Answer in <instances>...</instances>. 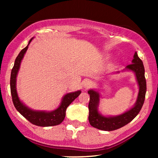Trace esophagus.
Returning a JSON list of instances; mask_svg holds the SVG:
<instances>
[{
  "instance_id": "obj_1",
  "label": "esophagus",
  "mask_w": 158,
  "mask_h": 158,
  "mask_svg": "<svg viewBox=\"0 0 158 158\" xmlns=\"http://www.w3.org/2000/svg\"><path fill=\"white\" fill-rule=\"evenodd\" d=\"M92 85H93L92 81H88H88H85L83 83V86H84V88H89Z\"/></svg>"
}]
</instances>
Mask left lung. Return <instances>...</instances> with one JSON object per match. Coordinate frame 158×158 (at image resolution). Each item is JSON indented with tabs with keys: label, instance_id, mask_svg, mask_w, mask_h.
<instances>
[{
	"label": "left lung",
	"instance_id": "obj_1",
	"mask_svg": "<svg viewBox=\"0 0 158 158\" xmlns=\"http://www.w3.org/2000/svg\"><path fill=\"white\" fill-rule=\"evenodd\" d=\"M124 70L132 71L135 73L137 79L139 93L137 101L132 108L118 116H103L98 111L100 103V94L96 90L90 89L88 91L90 95V101L88 104L89 109L90 124L95 128L103 131H114L129 124L139 113L143 106L147 90L146 80L144 77V68L143 62L138 57L137 52L134 55L131 64L127 65ZM117 72L116 73H118Z\"/></svg>",
	"mask_w": 158,
	"mask_h": 158
}]
</instances>
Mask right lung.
I'll list each match as a JSON object with an SVG mask.
<instances>
[{
  "label": "right lung",
  "instance_id": "obj_1",
  "mask_svg": "<svg viewBox=\"0 0 158 158\" xmlns=\"http://www.w3.org/2000/svg\"><path fill=\"white\" fill-rule=\"evenodd\" d=\"M32 40H33V38H31L29 40V44H28L27 46L25 48H23L20 52V53L19 54V55L17 56L16 60H15L14 68H13L11 70L10 85L13 103H14V106L17 111L23 117H25L28 121H29L31 124L40 127L56 126V125L60 124V123L63 122L64 118L65 117L67 108L81 94V90H77V91L68 93V94H65L62 97V101L60 103L59 107L51 111L32 110L30 108L27 106L19 99L16 90V77L19 68H20L21 60L24 57L26 52H27L29 45L31 43Z\"/></svg>",
  "mask_w": 158,
  "mask_h": 158
}]
</instances>
